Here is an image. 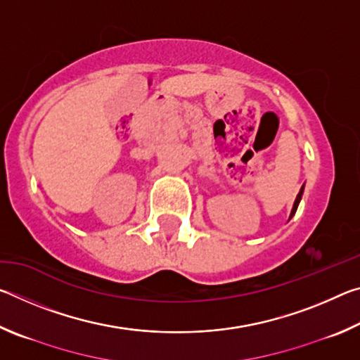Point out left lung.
Instances as JSON below:
<instances>
[{
    "instance_id": "8db88e82",
    "label": "left lung",
    "mask_w": 360,
    "mask_h": 360,
    "mask_svg": "<svg viewBox=\"0 0 360 360\" xmlns=\"http://www.w3.org/2000/svg\"><path fill=\"white\" fill-rule=\"evenodd\" d=\"M302 193H303V187L300 188V192H298V195H297L295 203H294V208H292V212H290V217L295 214V211H297V208H298V203H300V200H302Z\"/></svg>"
}]
</instances>
